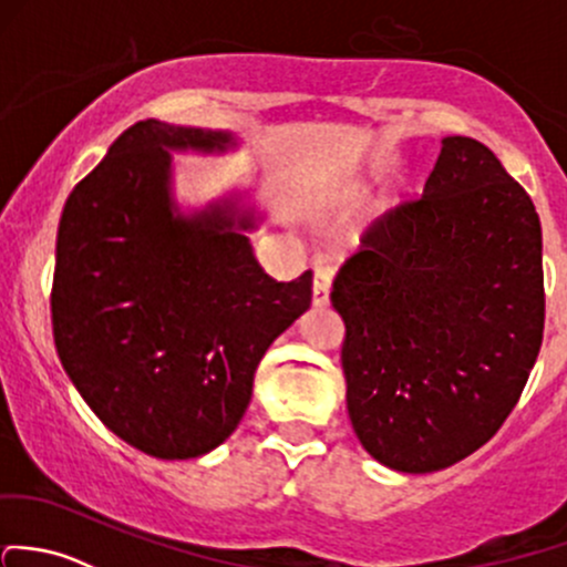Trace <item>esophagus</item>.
<instances>
[{"instance_id":"obj_1","label":"esophagus","mask_w":567,"mask_h":567,"mask_svg":"<svg viewBox=\"0 0 567 567\" xmlns=\"http://www.w3.org/2000/svg\"><path fill=\"white\" fill-rule=\"evenodd\" d=\"M331 279H333V271L329 266H315V274H312V301H315V307H326V303H329Z\"/></svg>"}]
</instances>
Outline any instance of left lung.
<instances>
[{
	"label": "left lung",
	"mask_w": 567,
	"mask_h": 567,
	"mask_svg": "<svg viewBox=\"0 0 567 567\" xmlns=\"http://www.w3.org/2000/svg\"><path fill=\"white\" fill-rule=\"evenodd\" d=\"M331 303L367 454L399 473L451 467L497 434L538 359V212L492 148L443 138L424 195L367 230Z\"/></svg>",
	"instance_id": "8db88e82"
}]
</instances>
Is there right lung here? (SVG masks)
Wrapping results in <instances>:
<instances>
[{
    "mask_svg": "<svg viewBox=\"0 0 567 567\" xmlns=\"http://www.w3.org/2000/svg\"><path fill=\"white\" fill-rule=\"evenodd\" d=\"M228 130L133 124L75 184L56 234L59 361L116 437L195 458L234 434L268 344L312 303V274L277 282L249 244L241 193L182 212L171 152L225 154Z\"/></svg>",
    "mask_w": 567,
    "mask_h": 567,
    "instance_id": "obj_1",
    "label": "right lung"
}]
</instances>
